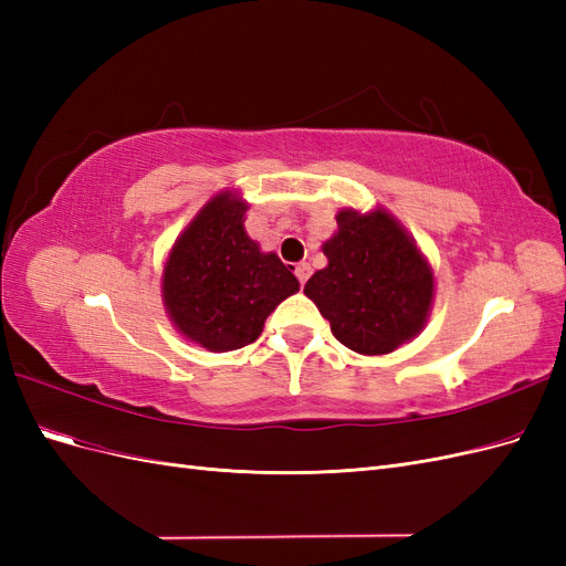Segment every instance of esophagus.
<instances>
[{"instance_id": "obj_1", "label": "esophagus", "mask_w": 566, "mask_h": 566, "mask_svg": "<svg viewBox=\"0 0 566 566\" xmlns=\"http://www.w3.org/2000/svg\"><path fill=\"white\" fill-rule=\"evenodd\" d=\"M295 276H297V281L304 285V283H306V279L312 276V266L306 264V262H300V264L295 266Z\"/></svg>"}]
</instances>
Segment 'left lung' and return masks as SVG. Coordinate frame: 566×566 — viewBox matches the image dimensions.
<instances>
[{"mask_svg": "<svg viewBox=\"0 0 566 566\" xmlns=\"http://www.w3.org/2000/svg\"><path fill=\"white\" fill-rule=\"evenodd\" d=\"M321 245L328 264L306 281L310 297L347 349L382 356L416 339L434 302V271L401 221L385 208L335 214Z\"/></svg>", "mask_w": 566, "mask_h": 566, "instance_id": "obj_1", "label": "left lung"}]
</instances>
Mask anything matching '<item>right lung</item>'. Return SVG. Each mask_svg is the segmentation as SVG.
Masks as SVG:
<instances>
[{
	"mask_svg": "<svg viewBox=\"0 0 566 566\" xmlns=\"http://www.w3.org/2000/svg\"><path fill=\"white\" fill-rule=\"evenodd\" d=\"M248 208L233 188L212 196L169 248L160 276L175 328L217 354L254 342L266 316L300 290L293 266L248 235Z\"/></svg>",
	"mask_w": 566,
	"mask_h": 566,
	"instance_id": "add662e5",
	"label": "right lung"
}]
</instances>
